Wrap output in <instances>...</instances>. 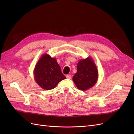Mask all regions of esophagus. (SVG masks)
Segmentation results:
<instances>
[{
	"instance_id": "esophagus-1",
	"label": "esophagus",
	"mask_w": 134,
	"mask_h": 134,
	"mask_svg": "<svg viewBox=\"0 0 134 134\" xmlns=\"http://www.w3.org/2000/svg\"><path fill=\"white\" fill-rule=\"evenodd\" d=\"M66 77L67 79H71V75H70V74H68V75H66Z\"/></svg>"
}]
</instances>
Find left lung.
<instances>
[{
	"label": "left lung",
	"instance_id": "8db88e82",
	"mask_svg": "<svg viewBox=\"0 0 134 134\" xmlns=\"http://www.w3.org/2000/svg\"><path fill=\"white\" fill-rule=\"evenodd\" d=\"M98 78V71L93 59L88 57L77 64V71L72 80L79 90L87 91L94 86Z\"/></svg>",
	"mask_w": 134,
	"mask_h": 134
}]
</instances>
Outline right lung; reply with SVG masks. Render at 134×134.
<instances>
[{"label": "right lung", "mask_w": 134, "mask_h": 134, "mask_svg": "<svg viewBox=\"0 0 134 134\" xmlns=\"http://www.w3.org/2000/svg\"><path fill=\"white\" fill-rule=\"evenodd\" d=\"M34 74L36 82L45 90L55 88L60 81L66 79L56 59L47 54H43L38 61Z\"/></svg>", "instance_id": "obj_1"}]
</instances>
